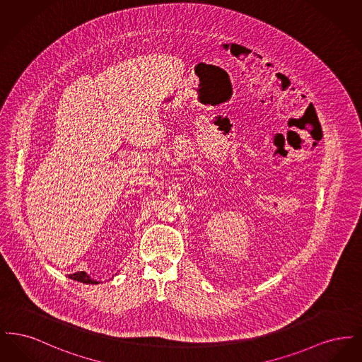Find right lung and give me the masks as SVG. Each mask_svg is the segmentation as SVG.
I'll return each mask as SVG.
<instances>
[{
	"label": "right lung",
	"instance_id": "1",
	"mask_svg": "<svg viewBox=\"0 0 362 362\" xmlns=\"http://www.w3.org/2000/svg\"><path fill=\"white\" fill-rule=\"evenodd\" d=\"M70 279H74V281H78V282H83V284H99L98 281L92 279L90 276L86 274V272H78V273H74V274H69Z\"/></svg>",
	"mask_w": 362,
	"mask_h": 362
}]
</instances>
